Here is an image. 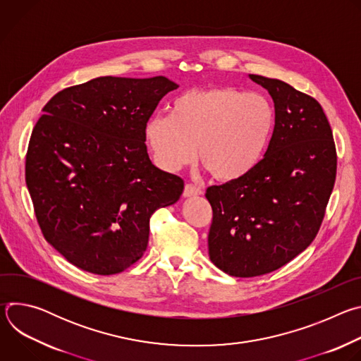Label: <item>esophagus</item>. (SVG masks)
<instances>
[{"label": "esophagus", "instance_id": "34e87169", "mask_svg": "<svg viewBox=\"0 0 361 361\" xmlns=\"http://www.w3.org/2000/svg\"><path fill=\"white\" fill-rule=\"evenodd\" d=\"M202 194V190L194 184H185L184 187V192L183 195L184 197H197V195H201Z\"/></svg>", "mask_w": 361, "mask_h": 361}]
</instances>
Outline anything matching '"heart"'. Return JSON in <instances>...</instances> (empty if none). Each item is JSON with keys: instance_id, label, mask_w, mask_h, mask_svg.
Returning <instances> with one entry per match:
<instances>
[{"instance_id": "obj_1", "label": "heart", "mask_w": 361, "mask_h": 361, "mask_svg": "<svg viewBox=\"0 0 361 361\" xmlns=\"http://www.w3.org/2000/svg\"><path fill=\"white\" fill-rule=\"evenodd\" d=\"M276 127L267 97L234 87L188 90L174 98L171 114L152 117L145 137L169 171L190 164L198 145L202 166L221 181L250 174L263 160Z\"/></svg>"}]
</instances>
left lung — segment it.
<instances>
[{"label": "left lung", "instance_id": "1", "mask_svg": "<svg viewBox=\"0 0 361 361\" xmlns=\"http://www.w3.org/2000/svg\"><path fill=\"white\" fill-rule=\"evenodd\" d=\"M248 77L273 98L271 141L250 174L205 192L213 209L210 260L234 277L271 273L312 244L337 170L333 131L317 99L276 78Z\"/></svg>", "mask_w": 361, "mask_h": 361}]
</instances>
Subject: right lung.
I'll list each match as a JSON object with an SVG mask.
<instances>
[{"label":"right lung","mask_w":361,"mask_h":361,"mask_svg":"<svg viewBox=\"0 0 361 361\" xmlns=\"http://www.w3.org/2000/svg\"><path fill=\"white\" fill-rule=\"evenodd\" d=\"M178 85L163 77H98L57 92L42 109L25 181L45 240L99 276L138 262L152 213L178 201L184 181L154 166L145 127Z\"/></svg>","instance_id":"1"}]
</instances>
